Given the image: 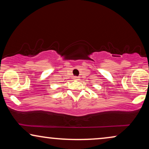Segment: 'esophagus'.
I'll list each match as a JSON object with an SVG mask.
<instances>
[{
  "mask_svg": "<svg viewBox=\"0 0 149 149\" xmlns=\"http://www.w3.org/2000/svg\"><path fill=\"white\" fill-rule=\"evenodd\" d=\"M74 79H75V80H79V78L78 77H74Z\"/></svg>",
  "mask_w": 149,
  "mask_h": 149,
  "instance_id": "1",
  "label": "esophagus"
}]
</instances>
